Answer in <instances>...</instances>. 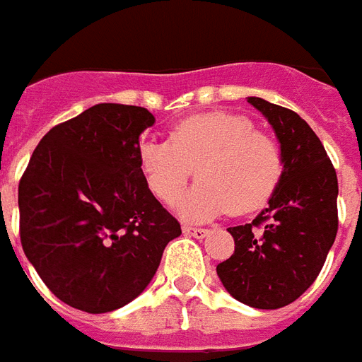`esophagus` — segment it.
<instances>
[{
  "label": "esophagus",
  "mask_w": 362,
  "mask_h": 362,
  "mask_svg": "<svg viewBox=\"0 0 362 362\" xmlns=\"http://www.w3.org/2000/svg\"><path fill=\"white\" fill-rule=\"evenodd\" d=\"M182 231L186 237H193V238H204L209 235V229H201V227H189V226H184L182 227Z\"/></svg>",
  "instance_id": "esophagus-1"
}]
</instances>
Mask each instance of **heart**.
<instances>
[{
	"mask_svg": "<svg viewBox=\"0 0 362 362\" xmlns=\"http://www.w3.org/2000/svg\"><path fill=\"white\" fill-rule=\"evenodd\" d=\"M139 165L148 189L173 204L193 173L199 184L178 203L189 221H209L231 210L250 214L274 195L284 173L280 144L233 112L193 115L173 125L169 142L146 139Z\"/></svg>",
	"mask_w": 362,
	"mask_h": 362,
	"instance_id": "1",
	"label": "heart"
}]
</instances>
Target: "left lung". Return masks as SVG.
Masks as SVG:
<instances>
[{
    "label": "left lung",
    "instance_id": "8db88e82",
    "mask_svg": "<svg viewBox=\"0 0 362 362\" xmlns=\"http://www.w3.org/2000/svg\"><path fill=\"white\" fill-rule=\"evenodd\" d=\"M280 142L284 173L269 206L229 227L235 253L216 267L227 293L259 310L297 300L315 281L338 231L337 170L312 127L289 109L247 98Z\"/></svg>",
    "mask_w": 362,
    "mask_h": 362
}]
</instances>
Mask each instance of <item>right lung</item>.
Here are the masks:
<instances>
[{
	"instance_id": "1",
	"label": "right lung",
	"mask_w": 362,
	"mask_h": 362,
	"mask_svg": "<svg viewBox=\"0 0 362 362\" xmlns=\"http://www.w3.org/2000/svg\"><path fill=\"white\" fill-rule=\"evenodd\" d=\"M153 124L142 107L93 105L48 131L20 178L25 257L73 308L105 314L131 303L182 235L139 165V139Z\"/></svg>"
}]
</instances>
